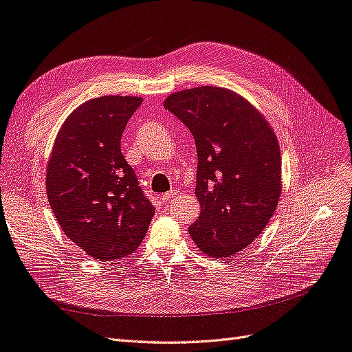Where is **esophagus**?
I'll return each mask as SVG.
<instances>
[{
    "label": "esophagus",
    "instance_id": "esophagus-1",
    "mask_svg": "<svg viewBox=\"0 0 352 352\" xmlns=\"http://www.w3.org/2000/svg\"><path fill=\"white\" fill-rule=\"evenodd\" d=\"M176 195H177L176 190H168V192H166V194L160 197V199H162V202H168L170 199H173Z\"/></svg>",
    "mask_w": 352,
    "mask_h": 352
}]
</instances>
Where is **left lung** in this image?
<instances>
[{"instance_id":"obj_1","label":"left lung","mask_w":352,"mask_h":352,"mask_svg":"<svg viewBox=\"0 0 352 352\" xmlns=\"http://www.w3.org/2000/svg\"><path fill=\"white\" fill-rule=\"evenodd\" d=\"M164 109L188 127L197 145L201 212L189 235L211 257H230L258 238L278 206V140L264 117L229 89L175 92Z\"/></svg>"}]
</instances>
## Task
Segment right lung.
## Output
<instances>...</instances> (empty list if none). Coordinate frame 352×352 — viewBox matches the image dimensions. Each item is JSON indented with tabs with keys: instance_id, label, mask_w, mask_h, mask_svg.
<instances>
[{
	"instance_id": "add662e5",
	"label": "right lung",
	"mask_w": 352,
	"mask_h": 352,
	"mask_svg": "<svg viewBox=\"0 0 352 352\" xmlns=\"http://www.w3.org/2000/svg\"><path fill=\"white\" fill-rule=\"evenodd\" d=\"M141 102L117 95L83 102L63 123L48 163L47 194L60 228L98 261L132 254L155 212L120 150Z\"/></svg>"
}]
</instances>
